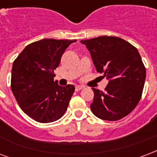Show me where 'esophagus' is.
Wrapping results in <instances>:
<instances>
[{
    "label": "esophagus",
    "mask_w": 157,
    "mask_h": 157,
    "mask_svg": "<svg viewBox=\"0 0 157 157\" xmlns=\"http://www.w3.org/2000/svg\"><path fill=\"white\" fill-rule=\"evenodd\" d=\"M83 88H84V86H76V91H78V90H82Z\"/></svg>",
    "instance_id": "esophagus-1"
}]
</instances>
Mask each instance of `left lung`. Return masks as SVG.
Returning a JSON list of instances; mask_svg holds the SVG:
<instances>
[{"mask_svg": "<svg viewBox=\"0 0 157 157\" xmlns=\"http://www.w3.org/2000/svg\"><path fill=\"white\" fill-rule=\"evenodd\" d=\"M81 43L90 52L96 71L109 81L105 91L92 88V113L108 121L124 118L138 104L145 83L146 68L139 52L118 37L100 36Z\"/></svg>", "mask_w": 157, "mask_h": 157, "instance_id": "1", "label": "left lung"}]
</instances>
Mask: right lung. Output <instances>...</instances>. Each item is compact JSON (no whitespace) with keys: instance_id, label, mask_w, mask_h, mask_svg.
I'll return each instance as SVG.
<instances>
[{"instance_id":"obj_1","label":"right lung","mask_w":157,"mask_h":157,"mask_svg":"<svg viewBox=\"0 0 157 157\" xmlns=\"http://www.w3.org/2000/svg\"><path fill=\"white\" fill-rule=\"evenodd\" d=\"M74 40L44 39L29 44L13 63L11 90L20 109L39 123H52L65 113L75 90L54 81L63 52Z\"/></svg>"}]
</instances>
